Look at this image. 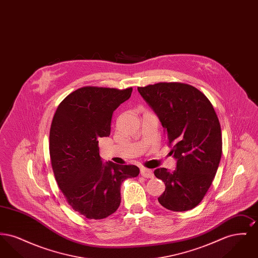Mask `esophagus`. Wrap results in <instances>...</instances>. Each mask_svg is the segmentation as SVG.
Here are the masks:
<instances>
[{
  "label": "esophagus",
  "mask_w": 258,
  "mask_h": 258,
  "mask_svg": "<svg viewBox=\"0 0 258 258\" xmlns=\"http://www.w3.org/2000/svg\"><path fill=\"white\" fill-rule=\"evenodd\" d=\"M140 174L145 177V178H153L154 177V173L151 169H148L145 167H141L140 168Z\"/></svg>",
  "instance_id": "esophagus-1"
}]
</instances>
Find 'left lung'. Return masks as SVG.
Wrapping results in <instances>:
<instances>
[{"label":"left lung","mask_w":258,"mask_h":258,"mask_svg":"<svg viewBox=\"0 0 258 258\" xmlns=\"http://www.w3.org/2000/svg\"><path fill=\"white\" fill-rule=\"evenodd\" d=\"M137 90L159 117L177 160L174 171L154 172L165 184L159 203L174 212L195 208L207 194L221 161V124L215 109L203 93L188 84L162 82Z\"/></svg>","instance_id":"1"}]
</instances>
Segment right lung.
<instances>
[{
  "instance_id": "1",
  "label": "right lung",
  "mask_w": 258,
  "mask_h": 258,
  "mask_svg": "<svg viewBox=\"0 0 258 258\" xmlns=\"http://www.w3.org/2000/svg\"><path fill=\"white\" fill-rule=\"evenodd\" d=\"M133 88L83 87L58 106L51 123L50 159L56 181L70 206L87 219L101 220L117 211L121 184L139 174L135 165L102 162L98 139L110 135L112 114Z\"/></svg>"
}]
</instances>
